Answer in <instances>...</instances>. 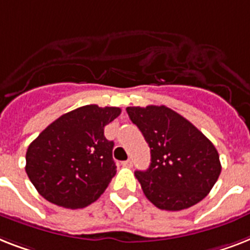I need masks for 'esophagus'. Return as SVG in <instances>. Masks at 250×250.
<instances>
[{
    "mask_svg": "<svg viewBox=\"0 0 250 250\" xmlns=\"http://www.w3.org/2000/svg\"><path fill=\"white\" fill-rule=\"evenodd\" d=\"M123 166H125V167H128V168H131L132 166H133V163H132V160H125V162H123Z\"/></svg>",
    "mask_w": 250,
    "mask_h": 250,
    "instance_id": "obj_1",
    "label": "esophagus"
}]
</instances>
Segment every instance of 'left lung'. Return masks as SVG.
I'll return each instance as SVG.
<instances>
[{"instance_id": "1", "label": "left lung", "mask_w": 250, "mask_h": 250, "mask_svg": "<svg viewBox=\"0 0 250 250\" xmlns=\"http://www.w3.org/2000/svg\"><path fill=\"white\" fill-rule=\"evenodd\" d=\"M129 119L150 146L151 163L136 171L144 194L164 210H181L206 198L221 173L214 145L169 107L128 106Z\"/></svg>"}]
</instances>
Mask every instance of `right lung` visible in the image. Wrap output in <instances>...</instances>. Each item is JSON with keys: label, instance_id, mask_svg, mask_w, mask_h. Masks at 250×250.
I'll return each mask as SVG.
<instances>
[{"label": "right lung", "instance_id": "add662e5", "mask_svg": "<svg viewBox=\"0 0 250 250\" xmlns=\"http://www.w3.org/2000/svg\"><path fill=\"white\" fill-rule=\"evenodd\" d=\"M121 109L84 105L62 115L28 146L25 172L40 195L59 207L90 206L106 190L117 173L114 143L105 125Z\"/></svg>", "mask_w": 250, "mask_h": 250}]
</instances>
